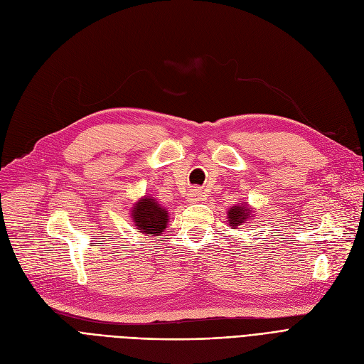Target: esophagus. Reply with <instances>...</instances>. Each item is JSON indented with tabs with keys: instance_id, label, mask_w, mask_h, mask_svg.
Returning a JSON list of instances; mask_svg holds the SVG:
<instances>
[{
	"instance_id": "1",
	"label": "esophagus",
	"mask_w": 364,
	"mask_h": 364,
	"mask_svg": "<svg viewBox=\"0 0 364 364\" xmlns=\"http://www.w3.org/2000/svg\"><path fill=\"white\" fill-rule=\"evenodd\" d=\"M204 198V192L200 189H192L189 193H187V199L189 203H196V200H200Z\"/></svg>"
}]
</instances>
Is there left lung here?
Returning <instances> with one entry per match:
<instances>
[{
  "label": "left lung",
  "instance_id": "1",
  "mask_svg": "<svg viewBox=\"0 0 364 364\" xmlns=\"http://www.w3.org/2000/svg\"><path fill=\"white\" fill-rule=\"evenodd\" d=\"M228 225L231 230H237L240 225L250 223V220L255 219L253 208L249 204H237L228 210Z\"/></svg>",
  "mask_w": 364,
  "mask_h": 364
}]
</instances>
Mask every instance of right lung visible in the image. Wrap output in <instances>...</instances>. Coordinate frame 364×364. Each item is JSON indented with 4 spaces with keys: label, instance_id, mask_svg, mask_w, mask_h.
Instances as JSON below:
<instances>
[{
    "label": "right lung",
    "instance_id": "obj_1",
    "mask_svg": "<svg viewBox=\"0 0 364 364\" xmlns=\"http://www.w3.org/2000/svg\"><path fill=\"white\" fill-rule=\"evenodd\" d=\"M130 218L138 232L156 237L166 230L169 213L153 196L145 195L130 208Z\"/></svg>",
    "mask_w": 364,
    "mask_h": 364
}]
</instances>
